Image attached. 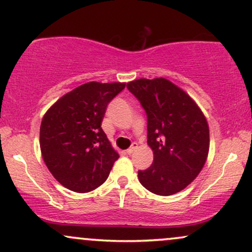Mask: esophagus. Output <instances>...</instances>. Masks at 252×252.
I'll return each instance as SVG.
<instances>
[{
    "mask_svg": "<svg viewBox=\"0 0 252 252\" xmlns=\"http://www.w3.org/2000/svg\"><path fill=\"white\" fill-rule=\"evenodd\" d=\"M137 148H138V144H137L136 142H133L132 144H131V146H130V148H129L128 150H126V154H128V155H131L132 152L135 151V150H136Z\"/></svg>",
    "mask_w": 252,
    "mask_h": 252,
    "instance_id": "esophagus-1",
    "label": "esophagus"
}]
</instances>
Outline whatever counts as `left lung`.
<instances>
[{
    "label": "left lung",
    "instance_id": "8db88e82",
    "mask_svg": "<svg viewBox=\"0 0 252 252\" xmlns=\"http://www.w3.org/2000/svg\"><path fill=\"white\" fill-rule=\"evenodd\" d=\"M126 88L148 119V144L154 161L138 179L150 192L172 195L197 177L209 151V128L196 103L164 78L138 79Z\"/></svg>",
    "mask_w": 252,
    "mask_h": 252
}]
</instances>
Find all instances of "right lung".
Masks as SVG:
<instances>
[{"label":"right lung","instance_id":"obj_1","mask_svg":"<svg viewBox=\"0 0 252 252\" xmlns=\"http://www.w3.org/2000/svg\"><path fill=\"white\" fill-rule=\"evenodd\" d=\"M126 84L87 82L60 97L40 124V150L52 176L78 193L101 186L119 159L101 128L108 103Z\"/></svg>","mask_w":252,"mask_h":252}]
</instances>
